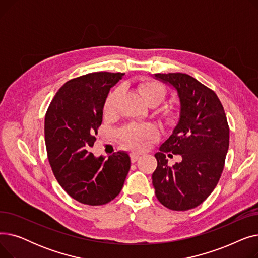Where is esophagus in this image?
<instances>
[{
	"mask_svg": "<svg viewBox=\"0 0 258 258\" xmlns=\"http://www.w3.org/2000/svg\"><path fill=\"white\" fill-rule=\"evenodd\" d=\"M140 158V155H138V154H131V161L133 162V163H134V162H136L138 159Z\"/></svg>",
	"mask_w": 258,
	"mask_h": 258,
	"instance_id": "obj_1",
	"label": "esophagus"
}]
</instances>
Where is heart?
<instances>
[{
    "instance_id": "heart-1",
    "label": "heart",
    "mask_w": 258,
    "mask_h": 258,
    "mask_svg": "<svg viewBox=\"0 0 258 258\" xmlns=\"http://www.w3.org/2000/svg\"><path fill=\"white\" fill-rule=\"evenodd\" d=\"M137 91L141 95L146 104L155 103L160 104L166 96L165 87L155 80H142L137 85ZM122 88L117 87L113 92L108 95L104 103L105 115H112L116 112L119 99L122 96ZM164 115L171 117L173 112L171 108L166 107ZM122 139L125 145L132 150H141L144 146V142L147 139H154L157 137L156 130L151 125H130L122 132Z\"/></svg>"
}]
</instances>
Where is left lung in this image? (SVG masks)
Returning <instances> with one entry per match:
<instances>
[{
    "label": "left lung",
    "instance_id": "obj_1",
    "mask_svg": "<svg viewBox=\"0 0 258 258\" xmlns=\"http://www.w3.org/2000/svg\"><path fill=\"white\" fill-rule=\"evenodd\" d=\"M171 87L180 102L179 120L169 138L155 154V194L162 205L175 211L192 209L204 202L218 185L229 147V127L216 94L190 75L154 74ZM165 152L181 154L172 168Z\"/></svg>",
    "mask_w": 258,
    "mask_h": 258
}]
</instances>
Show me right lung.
<instances>
[{"instance_id": "add662e5", "label": "right lung", "mask_w": 258, "mask_h": 258, "mask_svg": "<svg viewBox=\"0 0 258 258\" xmlns=\"http://www.w3.org/2000/svg\"><path fill=\"white\" fill-rule=\"evenodd\" d=\"M124 73L95 72L71 79L52 99L45 117V142L52 171L63 190L86 205L114 200L131 167L126 152L105 161L93 147L106 97Z\"/></svg>"}]
</instances>
